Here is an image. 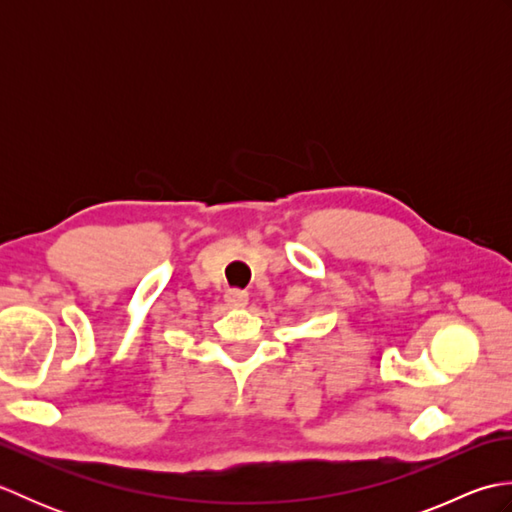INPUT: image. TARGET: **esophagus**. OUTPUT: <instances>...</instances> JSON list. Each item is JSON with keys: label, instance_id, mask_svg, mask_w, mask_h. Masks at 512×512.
<instances>
[{"label": "esophagus", "instance_id": "esophagus-1", "mask_svg": "<svg viewBox=\"0 0 512 512\" xmlns=\"http://www.w3.org/2000/svg\"><path fill=\"white\" fill-rule=\"evenodd\" d=\"M226 303L231 308H246L248 306V295L244 290H228L226 292Z\"/></svg>", "mask_w": 512, "mask_h": 512}]
</instances>
